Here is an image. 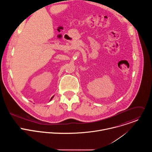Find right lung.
I'll list each match as a JSON object with an SVG mask.
<instances>
[{"label": "right lung", "mask_w": 152, "mask_h": 152, "mask_svg": "<svg viewBox=\"0 0 152 152\" xmlns=\"http://www.w3.org/2000/svg\"><path fill=\"white\" fill-rule=\"evenodd\" d=\"M53 97H52V98H51V99H50V100H52V98H53Z\"/></svg>", "instance_id": "obj_1"}]
</instances>
